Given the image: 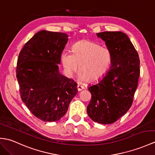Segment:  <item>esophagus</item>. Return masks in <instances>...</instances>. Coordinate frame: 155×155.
Listing matches in <instances>:
<instances>
[{
  "instance_id": "obj_1",
  "label": "esophagus",
  "mask_w": 155,
  "mask_h": 155,
  "mask_svg": "<svg viewBox=\"0 0 155 155\" xmlns=\"http://www.w3.org/2000/svg\"><path fill=\"white\" fill-rule=\"evenodd\" d=\"M84 88V86H81V85H80V84H78L77 85V90L78 91H82V90H83Z\"/></svg>"
}]
</instances>
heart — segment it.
<instances>
[{"mask_svg":"<svg viewBox=\"0 0 155 155\" xmlns=\"http://www.w3.org/2000/svg\"><path fill=\"white\" fill-rule=\"evenodd\" d=\"M61 63L69 76L79 69L81 81H97L103 78L109 71L111 63V54L108 49L99 44L83 39L74 44L72 53L64 51L61 56Z\"/></svg>","mask_w":155,"mask_h":155,"instance_id":"heart-1","label":"heart"}]
</instances>
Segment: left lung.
<instances>
[{
  "instance_id": "left-lung-1",
  "label": "left lung",
  "mask_w": 155,
  "mask_h": 155,
  "mask_svg": "<svg viewBox=\"0 0 155 155\" xmlns=\"http://www.w3.org/2000/svg\"><path fill=\"white\" fill-rule=\"evenodd\" d=\"M97 36L105 41L111 54V66L98 84L88 87L92 98L87 106L90 118L111 124L130 108L140 75L138 53L121 31H104Z\"/></svg>"
}]
</instances>
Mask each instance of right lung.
<instances>
[{
    "instance_id": "obj_1",
    "label": "right lung",
    "mask_w": 155,
    "mask_h": 155,
    "mask_svg": "<svg viewBox=\"0 0 155 155\" xmlns=\"http://www.w3.org/2000/svg\"><path fill=\"white\" fill-rule=\"evenodd\" d=\"M68 41L61 32L42 30L35 34L18 55L16 78L22 102L44 121L59 120L77 93V84L61 74L57 64Z\"/></svg>"
}]
</instances>
